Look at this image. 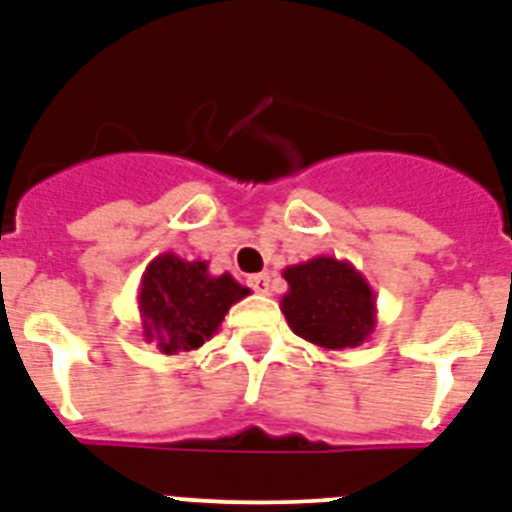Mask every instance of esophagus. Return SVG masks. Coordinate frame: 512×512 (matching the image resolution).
Listing matches in <instances>:
<instances>
[{
    "label": "esophagus",
    "mask_w": 512,
    "mask_h": 512,
    "mask_svg": "<svg viewBox=\"0 0 512 512\" xmlns=\"http://www.w3.org/2000/svg\"><path fill=\"white\" fill-rule=\"evenodd\" d=\"M249 286H252L257 294H268L270 292V276H268V273H257V276H249Z\"/></svg>",
    "instance_id": "esophagus-1"
}]
</instances>
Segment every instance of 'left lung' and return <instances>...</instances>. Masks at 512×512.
Instances as JSON below:
<instances>
[{
  "instance_id": "left-lung-1",
  "label": "left lung",
  "mask_w": 512,
  "mask_h": 512,
  "mask_svg": "<svg viewBox=\"0 0 512 512\" xmlns=\"http://www.w3.org/2000/svg\"><path fill=\"white\" fill-rule=\"evenodd\" d=\"M281 313L294 334L321 350H352L376 331V294L347 260L318 255L286 265Z\"/></svg>"
}]
</instances>
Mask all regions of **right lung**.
<instances>
[{
	"instance_id": "1",
	"label": "right lung",
	"mask_w": 512,
	"mask_h": 512,
	"mask_svg": "<svg viewBox=\"0 0 512 512\" xmlns=\"http://www.w3.org/2000/svg\"><path fill=\"white\" fill-rule=\"evenodd\" d=\"M247 294V286L231 273L213 276L205 260H181L173 252L157 255L136 294L141 336L162 355L199 350L218 334L231 305Z\"/></svg>"
}]
</instances>
